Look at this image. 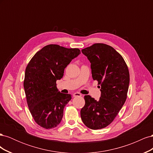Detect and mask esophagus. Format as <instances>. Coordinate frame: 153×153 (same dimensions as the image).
Returning a JSON list of instances; mask_svg holds the SVG:
<instances>
[{
	"label": "esophagus",
	"mask_w": 153,
	"mask_h": 153,
	"mask_svg": "<svg viewBox=\"0 0 153 153\" xmlns=\"http://www.w3.org/2000/svg\"><path fill=\"white\" fill-rule=\"evenodd\" d=\"M82 96V94L79 92H75V93L73 94V96L74 97H80Z\"/></svg>",
	"instance_id": "34e87169"
}]
</instances>
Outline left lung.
Returning a JSON list of instances; mask_svg holds the SVG:
<instances>
[{"label":"left lung","mask_w":153,"mask_h":153,"mask_svg":"<svg viewBox=\"0 0 153 153\" xmlns=\"http://www.w3.org/2000/svg\"><path fill=\"white\" fill-rule=\"evenodd\" d=\"M82 52L91 62L92 76L100 85L101 97L97 101L89 95L84 96L81 118L89 128L102 129L114 121L126 101L129 70L123 57L109 45L95 43Z\"/></svg>","instance_id":"left-lung-1"}]
</instances>
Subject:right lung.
Listing matches in <instances>:
<instances>
[{
    "mask_svg": "<svg viewBox=\"0 0 153 153\" xmlns=\"http://www.w3.org/2000/svg\"><path fill=\"white\" fill-rule=\"evenodd\" d=\"M80 53L78 48L48 45L38 51L27 65L24 82L27 102L32 117L40 126L51 129L61 123L71 95L60 92L56 82Z\"/></svg>",
    "mask_w": 153,
    "mask_h": 153,
    "instance_id": "right-lung-1",
    "label": "right lung"
}]
</instances>
